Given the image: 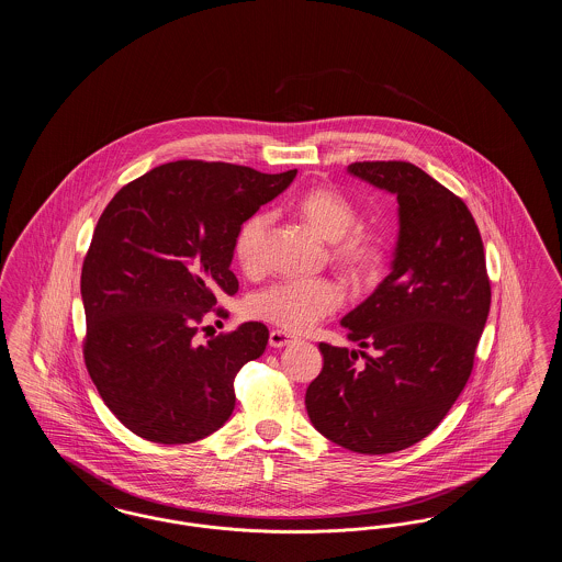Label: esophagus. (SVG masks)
<instances>
[{"mask_svg":"<svg viewBox=\"0 0 562 562\" xmlns=\"http://www.w3.org/2000/svg\"><path fill=\"white\" fill-rule=\"evenodd\" d=\"M294 341L296 339H294L293 335H289L284 330H271L269 333V346L271 348H286V346H291Z\"/></svg>","mask_w":562,"mask_h":562,"instance_id":"34e87169","label":"esophagus"}]
</instances>
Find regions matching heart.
<instances>
[{
    "label": "heart",
    "mask_w": 562,
    "mask_h": 562,
    "mask_svg": "<svg viewBox=\"0 0 562 562\" xmlns=\"http://www.w3.org/2000/svg\"><path fill=\"white\" fill-rule=\"evenodd\" d=\"M296 213L321 236L335 244L333 257L353 280L373 276L381 266V244L369 234L353 232L358 213L348 200L330 189H312L296 202ZM271 216L252 214L236 236V257L246 273L263 268ZM341 289L330 280H286L252 296L250 312L291 333H305L341 305Z\"/></svg>",
    "instance_id": "1"
}]
</instances>
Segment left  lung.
I'll return each mask as SVG.
<instances>
[{"label": "left lung", "instance_id": "1", "mask_svg": "<svg viewBox=\"0 0 562 562\" xmlns=\"http://www.w3.org/2000/svg\"><path fill=\"white\" fill-rule=\"evenodd\" d=\"M348 175L396 195L390 273L341 324L362 349L321 344L305 392L314 428L362 454L396 453L436 428L463 392L491 307L481 232L468 206L408 161H356ZM358 355L364 366H356Z\"/></svg>", "mask_w": 562, "mask_h": 562}]
</instances>
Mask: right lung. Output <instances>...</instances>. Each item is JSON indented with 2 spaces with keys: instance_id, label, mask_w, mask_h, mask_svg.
<instances>
[{
  "instance_id": "1",
  "label": "right lung",
  "mask_w": 562,
  "mask_h": 562,
  "mask_svg": "<svg viewBox=\"0 0 562 562\" xmlns=\"http://www.w3.org/2000/svg\"><path fill=\"white\" fill-rule=\"evenodd\" d=\"M296 170L170 161L120 189L81 268L83 360L109 411L136 436L188 445L236 406L234 379L268 346L261 322L195 341L216 299L238 293L236 236Z\"/></svg>"
}]
</instances>
